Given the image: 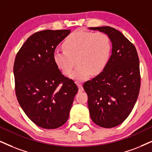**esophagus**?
<instances>
[{"label":"esophagus","instance_id":"obj_1","mask_svg":"<svg viewBox=\"0 0 152 152\" xmlns=\"http://www.w3.org/2000/svg\"><path fill=\"white\" fill-rule=\"evenodd\" d=\"M76 85L78 86V91L79 92H83V86L81 85V83H80V82H76Z\"/></svg>","mask_w":152,"mask_h":152}]
</instances>
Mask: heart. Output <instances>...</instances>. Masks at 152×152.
I'll list each match as a JSON object with an SVG mask.
<instances>
[{
  "mask_svg": "<svg viewBox=\"0 0 152 152\" xmlns=\"http://www.w3.org/2000/svg\"><path fill=\"white\" fill-rule=\"evenodd\" d=\"M63 45L65 50L54 51L53 60L66 75L71 72L76 60L78 64L69 75L72 79L85 80L91 74H100L109 62L111 42L102 32L77 30L66 38Z\"/></svg>",
  "mask_w": 152,
  "mask_h": 152,
  "instance_id": "heart-1",
  "label": "heart"
}]
</instances>
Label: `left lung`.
<instances>
[{"instance_id": "8db88e82", "label": "left lung", "mask_w": 152, "mask_h": 152, "mask_svg": "<svg viewBox=\"0 0 152 152\" xmlns=\"http://www.w3.org/2000/svg\"><path fill=\"white\" fill-rule=\"evenodd\" d=\"M108 36L112 49L106 67L83 84L92 121L102 128L118 126L135 106L140 88V61L133 44L110 26L90 27Z\"/></svg>"}]
</instances>
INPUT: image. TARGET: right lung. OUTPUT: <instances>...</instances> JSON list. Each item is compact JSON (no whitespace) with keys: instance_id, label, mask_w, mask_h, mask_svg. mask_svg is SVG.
Masks as SVG:
<instances>
[{"instance_id":"obj_1","label":"right lung","mask_w":152,"mask_h":152,"mask_svg":"<svg viewBox=\"0 0 152 152\" xmlns=\"http://www.w3.org/2000/svg\"><path fill=\"white\" fill-rule=\"evenodd\" d=\"M70 32H37L26 40L15 57L13 72L17 100L28 118L45 129H55L66 122L78 90L53 60L57 45Z\"/></svg>"}]
</instances>
